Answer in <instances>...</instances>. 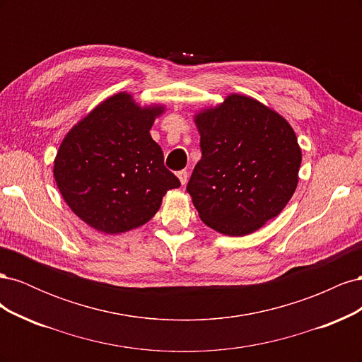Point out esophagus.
<instances>
[{
	"instance_id": "34e87169",
	"label": "esophagus",
	"mask_w": 362,
	"mask_h": 362,
	"mask_svg": "<svg viewBox=\"0 0 362 362\" xmlns=\"http://www.w3.org/2000/svg\"><path fill=\"white\" fill-rule=\"evenodd\" d=\"M177 177L180 178L181 184H182V185H185V182H187V178H189V175H187V170H180V172L177 173Z\"/></svg>"
}]
</instances>
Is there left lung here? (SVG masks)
<instances>
[{
	"instance_id": "8db88e82",
	"label": "left lung",
	"mask_w": 362,
	"mask_h": 362,
	"mask_svg": "<svg viewBox=\"0 0 362 362\" xmlns=\"http://www.w3.org/2000/svg\"><path fill=\"white\" fill-rule=\"evenodd\" d=\"M202 157L187 192L201 221L214 231L255 233L288 204L298 187L302 151L279 113L246 95L194 115Z\"/></svg>"
}]
</instances>
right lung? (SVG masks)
Segmentation results:
<instances>
[{
	"instance_id": "add662e5",
	"label": "right lung",
	"mask_w": 362,
	"mask_h": 362,
	"mask_svg": "<svg viewBox=\"0 0 362 362\" xmlns=\"http://www.w3.org/2000/svg\"><path fill=\"white\" fill-rule=\"evenodd\" d=\"M163 112V105L140 107L120 92L64 136L54 160V178L83 222L105 234L127 233L149 222L168 190L180 187L149 134Z\"/></svg>"
}]
</instances>
